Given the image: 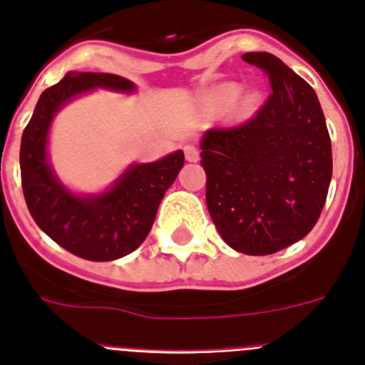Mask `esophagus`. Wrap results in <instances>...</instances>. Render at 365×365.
<instances>
[{
  "mask_svg": "<svg viewBox=\"0 0 365 365\" xmlns=\"http://www.w3.org/2000/svg\"><path fill=\"white\" fill-rule=\"evenodd\" d=\"M185 157H186V160H188V163H197V160H199L197 148L192 146V144L185 146Z\"/></svg>",
  "mask_w": 365,
  "mask_h": 365,
  "instance_id": "obj_1",
  "label": "esophagus"
}]
</instances>
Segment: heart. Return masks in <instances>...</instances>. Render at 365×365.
I'll list each match as a JSON object with an SVG mask.
<instances>
[{"mask_svg": "<svg viewBox=\"0 0 365 365\" xmlns=\"http://www.w3.org/2000/svg\"><path fill=\"white\" fill-rule=\"evenodd\" d=\"M237 95H240V87L234 86V83H227V86L219 87L217 91L212 95V104H214L215 108H227L230 102H234ZM256 102H257L256 93H247V95L241 96L240 102H237V111L241 113L250 111V109L256 106Z\"/></svg>", "mask_w": 365, "mask_h": 365, "instance_id": "heart-1", "label": "heart"}]
</instances>
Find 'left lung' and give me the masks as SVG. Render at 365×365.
<instances>
[{"label": "left lung", "mask_w": 365, "mask_h": 365, "mask_svg": "<svg viewBox=\"0 0 365 365\" xmlns=\"http://www.w3.org/2000/svg\"><path fill=\"white\" fill-rule=\"evenodd\" d=\"M243 60L272 93L254 118L212 128L201 143L206 206L228 247L267 256L312 230L327 199L333 153L314 89L270 53Z\"/></svg>", "instance_id": "left-lung-1"}]
</instances>
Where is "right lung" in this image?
<instances>
[{"mask_svg":"<svg viewBox=\"0 0 365 365\" xmlns=\"http://www.w3.org/2000/svg\"><path fill=\"white\" fill-rule=\"evenodd\" d=\"M96 87L135 91L133 82L117 74L67 73L41 93L21 137L19 168L25 202L38 227L74 256L113 261L146 240L164 193L185 166V153L179 150L157 163L133 164L104 193H71L47 160V135L58 109Z\"/></svg>","mask_w":365,"mask_h":365,"instance_id":"obj_1","label":"right lung"}]
</instances>
